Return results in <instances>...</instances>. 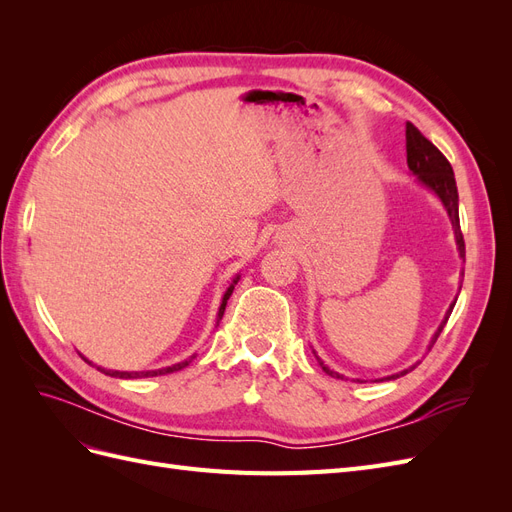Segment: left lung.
<instances>
[{
	"label": "left lung",
	"instance_id": "1",
	"mask_svg": "<svg viewBox=\"0 0 512 512\" xmlns=\"http://www.w3.org/2000/svg\"><path fill=\"white\" fill-rule=\"evenodd\" d=\"M406 151H408V168L412 170V175H416V179L421 181L427 190H431L433 194H436V196L442 200V205H444V209H446V213H448V218H451V224H453V230H455V243H457L459 256H461L463 260H466V243H463L461 226H459V194H457V183H455V175H453L451 162H448V160L442 156V151H440L436 145H433L431 141H427V138H425L421 132H418V128L412 126L410 121L406 123ZM455 303H457V301H453L451 307H448V312H446L442 324L438 327L436 335H433V339H431L429 350H431L433 344H436V339L440 337V333H442V329H444V324H446L448 316H451V312H453ZM314 354H316V352H314ZM316 359H318V363H320L324 374H329L331 378H342V380H344L342 374H337V371H333V369H329L327 365H324L318 354H316ZM416 365H418V363H416ZM416 365H412V367H408V369H404V371H399V374L380 378V380H376V382L395 380V378H399V376H406L408 371H412ZM354 382H363V380L356 378Z\"/></svg>",
	"mask_w": 512,
	"mask_h": 512
}]
</instances>
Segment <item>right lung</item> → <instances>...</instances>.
<instances>
[{
    "mask_svg": "<svg viewBox=\"0 0 512 512\" xmlns=\"http://www.w3.org/2000/svg\"><path fill=\"white\" fill-rule=\"evenodd\" d=\"M239 282V275L235 277V280H232V284L228 286V290L224 292V297H222V305H220V309H218V324H220V320H222V316H224V309H226V303H228V299H230V294H232V290H235V284ZM85 359V356H83ZM192 359L194 356H190V359H185V361H181V363H175V365H170V367H164V369H153V371H111V369H102V367H98L102 374H106V376H113V378H149V376H162V374H173V371H179V369H183V367H188L190 363H192ZM87 361V359H85ZM89 365H94L91 361H87Z\"/></svg>",
    "mask_w": 512,
    "mask_h": 512,
    "instance_id": "obj_1",
    "label": "right lung"
}]
</instances>
